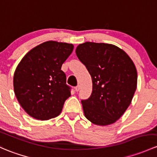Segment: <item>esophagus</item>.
<instances>
[{
	"label": "esophagus",
	"mask_w": 157,
	"mask_h": 157,
	"mask_svg": "<svg viewBox=\"0 0 157 157\" xmlns=\"http://www.w3.org/2000/svg\"><path fill=\"white\" fill-rule=\"evenodd\" d=\"M80 88H81V86H80V85H78V86H77L75 87V91L76 92H78L79 90H80Z\"/></svg>",
	"instance_id": "1"
}]
</instances>
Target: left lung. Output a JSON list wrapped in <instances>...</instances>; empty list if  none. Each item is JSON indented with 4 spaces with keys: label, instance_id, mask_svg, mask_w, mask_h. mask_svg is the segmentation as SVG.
Segmentation results:
<instances>
[{
    "label": "left lung",
    "instance_id": "obj_1",
    "mask_svg": "<svg viewBox=\"0 0 157 157\" xmlns=\"http://www.w3.org/2000/svg\"><path fill=\"white\" fill-rule=\"evenodd\" d=\"M76 54L91 75L92 92L81 103L86 118L98 126L114 123L131 104L137 70L125 51L113 44L86 42Z\"/></svg>",
    "mask_w": 157,
    "mask_h": 157
}]
</instances>
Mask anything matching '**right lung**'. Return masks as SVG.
Listing matches in <instances>:
<instances>
[{
  "label": "right lung",
  "instance_id": "right-lung-1",
  "mask_svg": "<svg viewBox=\"0 0 157 157\" xmlns=\"http://www.w3.org/2000/svg\"><path fill=\"white\" fill-rule=\"evenodd\" d=\"M73 49L71 44L47 41L31 49L17 65L13 75L15 95L31 117L48 120L62 112L71 88L61 68Z\"/></svg>",
  "mask_w": 157,
  "mask_h": 157
}]
</instances>
